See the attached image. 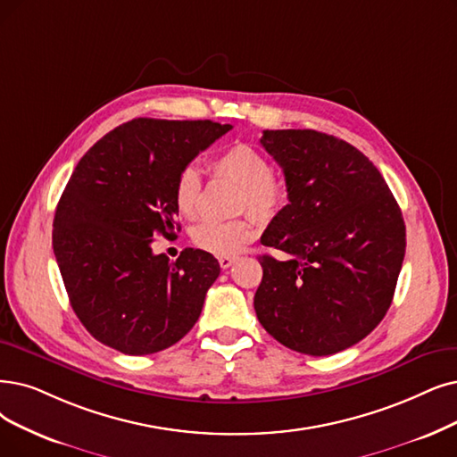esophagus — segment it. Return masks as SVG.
Returning <instances> with one entry per match:
<instances>
[{
    "mask_svg": "<svg viewBox=\"0 0 457 457\" xmlns=\"http://www.w3.org/2000/svg\"><path fill=\"white\" fill-rule=\"evenodd\" d=\"M234 261H236V257H232V254H221V257H219V266L227 270L234 264Z\"/></svg>",
    "mask_w": 457,
    "mask_h": 457,
    "instance_id": "esophagus-1",
    "label": "esophagus"
}]
</instances>
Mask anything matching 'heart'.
Segmentation results:
<instances>
[{
	"mask_svg": "<svg viewBox=\"0 0 457 457\" xmlns=\"http://www.w3.org/2000/svg\"><path fill=\"white\" fill-rule=\"evenodd\" d=\"M213 170L242 189L240 208L251 210L261 219L276 217L287 204V187L271 176L270 161L247 144H234L213 159ZM203 178L195 167H186L176 178L174 203L178 212L193 219L200 208ZM257 225L254 217L245 215L234 221H203L193 228V242L198 249L213 254H234L249 242Z\"/></svg>",
	"mask_w": 457,
	"mask_h": 457,
	"instance_id": "obj_1",
	"label": "heart"
}]
</instances>
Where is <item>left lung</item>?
<instances>
[{
    "mask_svg": "<svg viewBox=\"0 0 457 457\" xmlns=\"http://www.w3.org/2000/svg\"><path fill=\"white\" fill-rule=\"evenodd\" d=\"M285 174L288 204L262 245L254 312L288 349L328 356L385 319L405 257L403 215L373 162L349 142L313 129L264 131Z\"/></svg>",
    "mask_w": 457,
    "mask_h": 457,
    "instance_id": "obj_1",
    "label": "left lung"
}]
</instances>
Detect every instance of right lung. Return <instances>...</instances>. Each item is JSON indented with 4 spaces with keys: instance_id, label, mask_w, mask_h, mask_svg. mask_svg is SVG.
<instances>
[{
    "instance_id": "right-lung-1",
    "label": "right lung",
    "mask_w": 457,
    "mask_h": 457,
    "mask_svg": "<svg viewBox=\"0 0 457 457\" xmlns=\"http://www.w3.org/2000/svg\"><path fill=\"white\" fill-rule=\"evenodd\" d=\"M232 125L137 118L97 140L79 161L54 217L52 245L72 312L106 346L144 356L184 337L203 312L219 262L174 238L178 174Z\"/></svg>"
}]
</instances>
